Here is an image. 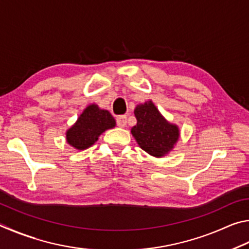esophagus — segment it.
<instances>
[{"instance_id":"obj_1","label":"esophagus","mask_w":249,"mask_h":249,"mask_svg":"<svg viewBox=\"0 0 249 249\" xmlns=\"http://www.w3.org/2000/svg\"><path fill=\"white\" fill-rule=\"evenodd\" d=\"M117 125L120 128H124L127 125V116L117 117Z\"/></svg>"}]
</instances>
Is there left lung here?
Wrapping results in <instances>:
<instances>
[{"instance_id":"obj_1","label":"left lung","mask_w":249,"mask_h":249,"mask_svg":"<svg viewBox=\"0 0 249 249\" xmlns=\"http://www.w3.org/2000/svg\"><path fill=\"white\" fill-rule=\"evenodd\" d=\"M134 116L137 124L131 133L142 150L155 158H162L174 149L179 139V129L160 115L152 100L138 105Z\"/></svg>"}]
</instances>
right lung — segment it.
<instances>
[{
  "instance_id": "obj_1",
  "label": "right lung",
  "mask_w": 249,
  "mask_h": 249,
  "mask_svg": "<svg viewBox=\"0 0 249 249\" xmlns=\"http://www.w3.org/2000/svg\"><path fill=\"white\" fill-rule=\"evenodd\" d=\"M115 125L116 120L110 112L91 104L67 131V142L76 150H85L98 140L100 134Z\"/></svg>"
}]
</instances>
